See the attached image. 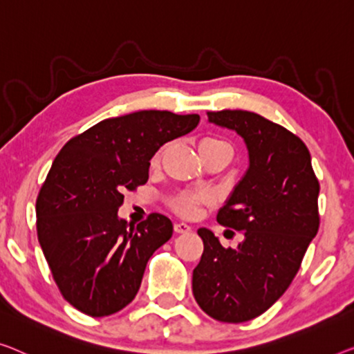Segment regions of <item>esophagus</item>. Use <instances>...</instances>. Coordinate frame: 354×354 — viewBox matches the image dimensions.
Returning <instances> with one entry per match:
<instances>
[{
	"label": "esophagus",
	"mask_w": 354,
	"mask_h": 354,
	"mask_svg": "<svg viewBox=\"0 0 354 354\" xmlns=\"http://www.w3.org/2000/svg\"><path fill=\"white\" fill-rule=\"evenodd\" d=\"M173 229H175L176 234H187V232H191V225H187L186 223H175L173 225Z\"/></svg>",
	"instance_id": "obj_1"
}]
</instances>
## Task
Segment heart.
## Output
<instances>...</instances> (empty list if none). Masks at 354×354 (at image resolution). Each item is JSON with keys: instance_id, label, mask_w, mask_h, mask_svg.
<instances>
[{"instance_id": "b5f03b06", "label": "heart", "mask_w": 354, "mask_h": 354, "mask_svg": "<svg viewBox=\"0 0 354 354\" xmlns=\"http://www.w3.org/2000/svg\"><path fill=\"white\" fill-rule=\"evenodd\" d=\"M205 152H224V154L232 156V147L227 141L221 138H205L202 143H200V154H205ZM162 151L157 152L152 159V165H157L160 162ZM208 200V195L203 192H178L171 195L170 200H168V205L170 208L178 213L183 218H192V216L197 213L200 205H203Z\"/></svg>"}]
</instances>
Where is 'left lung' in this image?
<instances>
[{"label":"left lung","mask_w":354,"mask_h":354,"mask_svg":"<svg viewBox=\"0 0 354 354\" xmlns=\"http://www.w3.org/2000/svg\"><path fill=\"white\" fill-rule=\"evenodd\" d=\"M208 120L235 130L250 152V168L218 213L224 227L245 232L232 250L198 229L203 254L192 273L200 308L223 323H245L267 312L297 275L319 229L312 157L297 135L241 109L208 111Z\"/></svg>","instance_id":"left-lung-1"}]
</instances>
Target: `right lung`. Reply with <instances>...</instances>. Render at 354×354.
I'll return each mask as SVG.
<instances>
[{
	"label": "right lung",
	"instance_id": "add662e5",
	"mask_svg": "<svg viewBox=\"0 0 354 354\" xmlns=\"http://www.w3.org/2000/svg\"><path fill=\"white\" fill-rule=\"evenodd\" d=\"M198 122V114L136 111L95 124L57 154L36 198V230L63 299L79 312L102 318L135 299L173 224L152 213L129 229L118 216L124 191L146 184L152 156Z\"/></svg>",
	"mask_w": 354,
	"mask_h": 354
}]
</instances>
